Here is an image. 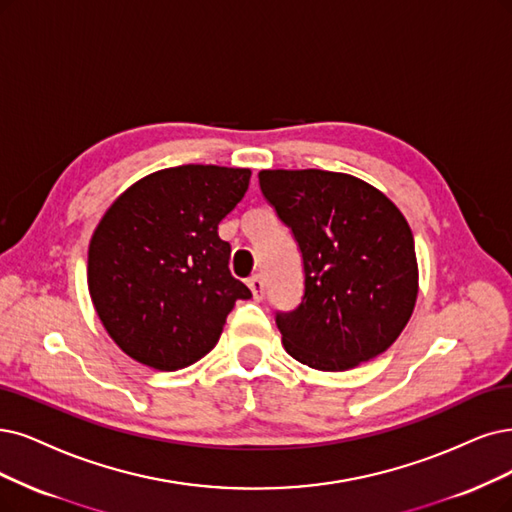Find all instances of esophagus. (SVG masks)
<instances>
[{
	"label": "esophagus",
	"instance_id": "obj_1",
	"mask_svg": "<svg viewBox=\"0 0 512 512\" xmlns=\"http://www.w3.org/2000/svg\"><path fill=\"white\" fill-rule=\"evenodd\" d=\"M249 289L253 291V297L257 301H261L263 297H266V282H263L261 276H251L249 278Z\"/></svg>",
	"mask_w": 512,
	"mask_h": 512
}]
</instances>
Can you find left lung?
<instances>
[{
  "instance_id": "1",
  "label": "left lung",
  "mask_w": 512,
  "mask_h": 512,
  "mask_svg": "<svg viewBox=\"0 0 512 512\" xmlns=\"http://www.w3.org/2000/svg\"><path fill=\"white\" fill-rule=\"evenodd\" d=\"M259 187L304 266V297L276 312L285 350L318 371H346L386 352L418 297L403 213L369 183L329 170H261Z\"/></svg>"
}]
</instances>
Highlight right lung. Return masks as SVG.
Wrapping results in <instances>:
<instances>
[{"instance_id":"add662e5","label":"right lung","mask_w":512,"mask_h":512,"mask_svg":"<svg viewBox=\"0 0 512 512\" xmlns=\"http://www.w3.org/2000/svg\"><path fill=\"white\" fill-rule=\"evenodd\" d=\"M249 181V168H164L103 215L88 249V289L103 327L137 363L194 365L219 342L236 301L253 297L230 274V242L217 232Z\"/></svg>"}]
</instances>
